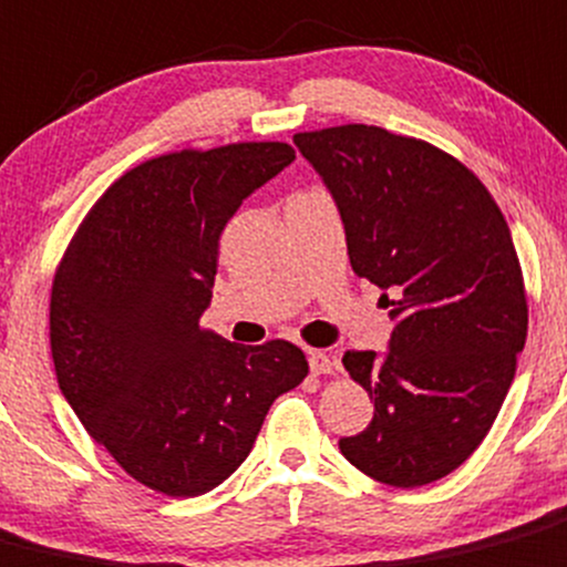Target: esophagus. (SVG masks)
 Returning a JSON list of instances; mask_svg holds the SVG:
<instances>
[{
    "label": "esophagus",
    "mask_w": 567,
    "mask_h": 567,
    "mask_svg": "<svg viewBox=\"0 0 567 567\" xmlns=\"http://www.w3.org/2000/svg\"><path fill=\"white\" fill-rule=\"evenodd\" d=\"M310 371L316 373V377H321V373H332L334 371L332 354H327V351L312 349L310 351Z\"/></svg>",
    "instance_id": "obj_1"
}]
</instances>
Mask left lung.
Instances as JSON below:
<instances>
[{"mask_svg":"<svg viewBox=\"0 0 567 567\" xmlns=\"http://www.w3.org/2000/svg\"><path fill=\"white\" fill-rule=\"evenodd\" d=\"M293 144L338 202L357 277L384 290L390 351H346L373 401L340 452L371 480H443L491 432L526 343L529 305L507 221L468 166L421 137L340 124Z\"/></svg>","mask_w":567,"mask_h":567,"instance_id":"left-lung-1","label":"left lung"}]
</instances>
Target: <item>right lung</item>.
I'll return each mask as SVG.
<instances>
[{
  "label": "right lung",
  "instance_id": "right-lung-1",
  "mask_svg": "<svg viewBox=\"0 0 567 567\" xmlns=\"http://www.w3.org/2000/svg\"><path fill=\"white\" fill-rule=\"evenodd\" d=\"M293 161L282 141L152 157L99 196L60 257L49 299L60 390L87 435L163 496L233 476L274 399L310 371L288 340L238 346L202 327L224 227Z\"/></svg>",
  "mask_w": 567,
  "mask_h": 567
}]
</instances>
